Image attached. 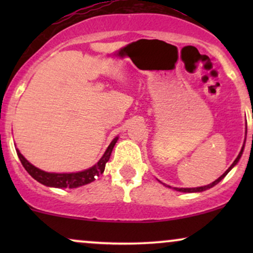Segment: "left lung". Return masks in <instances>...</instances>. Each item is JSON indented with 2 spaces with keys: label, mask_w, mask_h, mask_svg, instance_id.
<instances>
[{
  "label": "left lung",
  "mask_w": 253,
  "mask_h": 253,
  "mask_svg": "<svg viewBox=\"0 0 253 253\" xmlns=\"http://www.w3.org/2000/svg\"><path fill=\"white\" fill-rule=\"evenodd\" d=\"M243 150H244V147L242 149V151H240V153L239 155H238V157L236 158V161L233 162V164L231 165V167L228 168L227 170L225 171V172L222 173L221 176L219 177V178L216 179V181H214L213 183H211V184H208V185H205V187H197V188H175V190H177V191H183V193H199V191H205V190H207V189H210V188H211V187H214V185L215 184H217V183H219L220 181H221V179L223 178V177H225L226 175H227V173L229 172V170L232 169V168L234 167V165H236L238 162H239V159H240V157H242V155H243Z\"/></svg>",
  "instance_id": "1"
}]
</instances>
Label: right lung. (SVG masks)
Instances as JSON below:
<instances>
[{
    "instance_id": "add662e5",
    "label": "right lung",
    "mask_w": 253,
    "mask_h": 253,
    "mask_svg": "<svg viewBox=\"0 0 253 253\" xmlns=\"http://www.w3.org/2000/svg\"><path fill=\"white\" fill-rule=\"evenodd\" d=\"M118 141V136H115L113 139V141L110 143L108 149L106 150L102 158L97 162V164H95L94 167L90 168L88 170L81 171V172H75V173H50L45 172V171L38 169V168L32 165L27 159L25 158L21 153L19 152V150H16L17 156H19L20 162L24 165L30 175L33 177L34 179H37L38 182L42 183L43 185H47V187H54V188H77L81 185L88 184V183L92 182L98 175L104 171L106 168V163L109 161L110 155H112L113 147H114L115 143Z\"/></svg>"
}]
</instances>
